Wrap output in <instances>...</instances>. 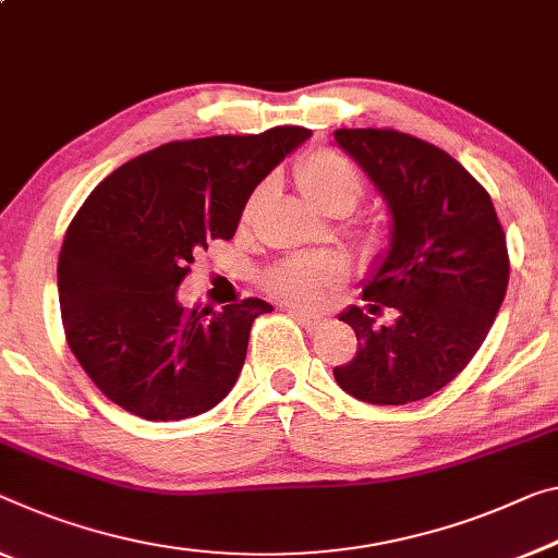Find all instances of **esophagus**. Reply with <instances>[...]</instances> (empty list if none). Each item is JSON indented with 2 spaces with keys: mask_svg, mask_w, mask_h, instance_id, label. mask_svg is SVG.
I'll list each match as a JSON object with an SVG mask.
<instances>
[{
  "mask_svg": "<svg viewBox=\"0 0 558 558\" xmlns=\"http://www.w3.org/2000/svg\"><path fill=\"white\" fill-rule=\"evenodd\" d=\"M289 314L294 316V319L302 324L306 331H319L324 327V322H327V319H324V316H314V314L299 312V308H289Z\"/></svg>",
  "mask_w": 558,
  "mask_h": 558,
  "instance_id": "34e87169",
  "label": "esophagus"
}]
</instances>
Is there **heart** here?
Masks as SVG:
<instances>
[{
  "mask_svg": "<svg viewBox=\"0 0 558 558\" xmlns=\"http://www.w3.org/2000/svg\"><path fill=\"white\" fill-rule=\"evenodd\" d=\"M296 186L302 190L308 202L319 209L331 211L339 204L354 207L359 196L364 194L366 182L347 157L339 151L319 149L299 161L294 171ZM264 186H259L244 204V219H250L256 204L262 202ZM344 281V267L337 259L324 254H302L289 256V259L274 264L271 269L264 271L262 287L271 296L284 299L296 306H316L329 289Z\"/></svg>",
  "mask_w": 558,
  "mask_h": 558,
  "instance_id": "b5f03b06",
  "label": "heart"
}]
</instances>
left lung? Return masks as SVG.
Wrapping results in <instances>:
<instances>
[{"label":"left lung","mask_w":558,"mask_h":558,"mask_svg":"<svg viewBox=\"0 0 558 558\" xmlns=\"http://www.w3.org/2000/svg\"><path fill=\"white\" fill-rule=\"evenodd\" d=\"M333 140L393 217L366 308L339 316L359 349L333 379L368 404H411L457 379L484 344L509 284L507 234L484 186L434 144L397 130H337ZM387 307L398 322L376 328L373 316Z\"/></svg>","instance_id":"obj_1"}]
</instances>
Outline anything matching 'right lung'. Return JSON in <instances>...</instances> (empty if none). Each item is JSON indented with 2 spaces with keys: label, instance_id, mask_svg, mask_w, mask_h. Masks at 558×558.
Instances as JSON below:
<instances>
[{
  "label": "right lung",
  "instance_id": "1",
  "mask_svg": "<svg viewBox=\"0 0 558 558\" xmlns=\"http://www.w3.org/2000/svg\"><path fill=\"white\" fill-rule=\"evenodd\" d=\"M304 126L169 142L126 161L94 190L66 229L57 287L76 362L117 407L179 422L217 407L244 366L262 299L177 304L194 254L231 239L244 204Z\"/></svg>",
  "mask_w": 558,
  "mask_h": 558
}]
</instances>
